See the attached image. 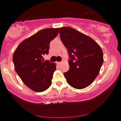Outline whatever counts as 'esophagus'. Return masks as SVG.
Here are the masks:
<instances>
[{
	"instance_id": "34e87169",
	"label": "esophagus",
	"mask_w": 121,
	"mask_h": 121,
	"mask_svg": "<svg viewBox=\"0 0 121 121\" xmlns=\"http://www.w3.org/2000/svg\"><path fill=\"white\" fill-rule=\"evenodd\" d=\"M61 63H62V62H57V64H61Z\"/></svg>"
}]
</instances>
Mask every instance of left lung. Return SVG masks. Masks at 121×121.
<instances>
[{
	"label": "left lung",
	"instance_id": "1",
	"mask_svg": "<svg viewBox=\"0 0 121 121\" xmlns=\"http://www.w3.org/2000/svg\"><path fill=\"white\" fill-rule=\"evenodd\" d=\"M59 33L70 58L69 70L64 73L67 82L74 88H85L99 73L104 62L102 49L92 38L72 27L59 28Z\"/></svg>",
	"mask_w": 121,
	"mask_h": 121
}]
</instances>
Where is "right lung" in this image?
I'll use <instances>...</instances> for the list:
<instances>
[{
	"label": "right lung",
	"instance_id": "1",
	"mask_svg": "<svg viewBox=\"0 0 121 121\" xmlns=\"http://www.w3.org/2000/svg\"><path fill=\"white\" fill-rule=\"evenodd\" d=\"M58 33V28L43 29L23 40L13 56L14 69L23 83L35 92H43L52 85L56 64L43 61L48 54L50 43Z\"/></svg>",
	"mask_w": 121,
	"mask_h": 121
}]
</instances>
